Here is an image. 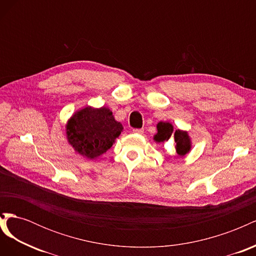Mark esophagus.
<instances>
[{
  "instance_id": "obj_1",
  "label": "esophagus",
  "mask_w": 256,
  "mask_h": 256,
  "mask_svg": "<svg viewBox=\"0 0 256 256\" xmlns=\"http://www.w3.org/2000/svg\"><path fill=\"white\" fill-rule=\"evenodd\" d=\"M132 132L136 134H144V129H134Z\"/></svg>"
}]
</instances>
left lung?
<instances>
[{
    "label": "left lung",
    "mask_w": 256,
    "mask_h": 256,
    "mask_svg": "<svg viewBox=\"0 0 256 256\" xmlns=\"http://www.w3.org/2000/svg\"><path fill=\"white\" fill-rule=\"evenodd\" d=\"M171 138H174L176 152L180 156H186L191 152L192 141L188 131L182 129L174 131V127L170 122H159L157 124V134L154 136V141L164 144Z\"/></svg>",
    "instance_id": "8db88e82"
}]
</instances>
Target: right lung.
Returning a JSON list of instances; mask_svg holds the SVG:
<instances>
[{
	"label": "right lung",
	"mask_w": 256,
	"mask_h": 256,
	"mask_svg": "<svg viewBox=\"0 0 256 256\" xmlns=\"http://www.w3.org/2000/svg\"><path fill=\"white\" fill-rule=\"evenodd\" d=\"M66 138L74 150L85 159H96L110 150L124 127L108 106H86L76 111L66 122Z\"/></svg>",
	"instance_id": "obj_1"
}]
</instances>
